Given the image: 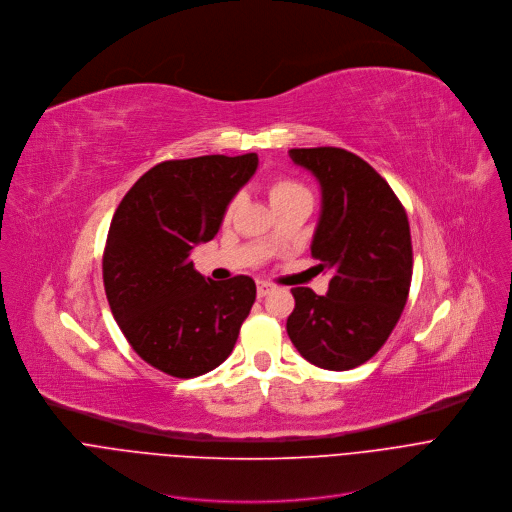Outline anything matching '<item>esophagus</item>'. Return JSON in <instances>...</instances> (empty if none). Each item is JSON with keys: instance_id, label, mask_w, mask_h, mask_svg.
<instances>
[{"instance_id": "1", "label": "esophagus", "mask_w": 512, "mask_h": 512, "mask_svg": "<svg viewBox=\"0 0 512 512\" xmlns=\"http://www.w3.org/2000/svg\"><path fill=\"white\" fill-rule=\"evenodd\" d=\"M256 288H258V296H266V294H270V292L274 290V284L260 280V282L256 284Z\"/></svg>"}]
</instances>
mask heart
I'll list each match as a JSON object with an SVG mask.
<instances>
[{
    "mask_svg": "<svg viewBox=\"0 0 512 512\" xmlns=\"http://www.w3.org/2000/svg\"><path fill=\"white\" fill-rule=\"evenodd\" d=\"M268 193H270L272 206H276V203H280V201H284V199H290V197L311 195V191L306 189L300 181H296V179H292V177H282V175L270 179V183H268ZM236 203H238V199H234V201L230 203V206H228V210H226V220H230V216L234 214Z\"/></svg>",
    "mask_w": 512,
    "mask_h": 512,
    "instance_id": "b5f03b06",
    "label": "heart"
}]
</instances>
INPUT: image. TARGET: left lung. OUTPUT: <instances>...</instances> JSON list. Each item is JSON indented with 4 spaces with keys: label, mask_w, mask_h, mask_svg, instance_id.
I'll list each match as a JSON object with an SVG mask.
<instances>
[{
    "label": "left lung",
    "mask_w": 512,
    "mask_h": 512,
    "mask_svg": "<svg viewBox=\"0 0 512 512\" xmlns=\"http://www.w3.org/2000/svg\"><path fill=\"white\" fill-rule=\"evenodd\" d=\"M290 159L321 183L323 214L311 254L335 274L325 296L304 286L290 290L286 331L306 361L347 371L385 345L403 313L414 270L410 222L389 183L355 153L290 149Z\"/></svg>",
    "instance_id": "left-lung-1"
}]
</instances>
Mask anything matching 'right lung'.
Masks as SVG:
<instances>
[{
	"label": "right lung",
	"instance_id": "right-lung-1",
	"mask_svg": "<svg viewBox=\"0 0 512 512\" xmlns=\"http://www.w3.org/2000/svg\"><path fill=\"white\" fill-rule=\"evenodd\" d=\"M258 155H203L151 167L113 216L102 278L113 317L133 351L179 379L224 363L256 300L250 276L203 278L189 252L210 242Z\"/></svg>",
	"mask_w": 512,
	"mask_h": 512
}]
</instances>
